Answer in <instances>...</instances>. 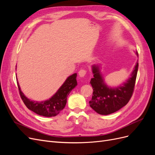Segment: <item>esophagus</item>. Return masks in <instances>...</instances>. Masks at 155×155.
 Returning a JSON list of instances; mask_svg holds the SVG:
<instances>
[{"instance_id": "obj_1", "label": "esophagus", "mask_w": 155, "mask_h": 155, "mask_svg": "<svg viewBox=\"0 0 155 155\" xmlns=\"http://www.w3.org/2000/svg\"><path fill=\"white\" fill-rule=\"evenodd\" d=\"M86 74H87V71H86V70H84V69H81V70H79V77L83 78L84 76H85Z\"/></svg>"}]
</instances>
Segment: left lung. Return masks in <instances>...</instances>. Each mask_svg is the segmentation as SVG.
<instances>
[{
  "instance_id": "left-lung-1",
  "label": "left lung",
  "mask_w": 155,
  "mask_h": 155,
  "mask_svg": "<svg viewBox=\"0 0 155 155\" xmlns=\"http://www.w3.org/2000/svg\"><path fill=\"white\" fill-rule=\"evenodd\" d=\"M136 54L138 57L137 51ZM138 63H136L130 77L119 86H108L100 70V65L94 64L92 70L94 78L91 84L93 88L92 100L89 101L92 109L101 115H108L124 107L132 96L137 79Z\"/></svg>"
}]
</instances>
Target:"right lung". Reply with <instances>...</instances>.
Returning <instances> with one entry per match:
<instances>
[{"instance_id":"add662e5","label":"right lung","mask_w":155,"mask_h":155,"mask_svg":"<svg viewBox=\"0 0 155 155\" xmlns=\"http://www.w3.org/2000/svg\"><path fill=\"white\" fill-rule=\"evenodd\" d=\"M76 77V73L68 76L52 96L47 100L42 101H33L28 99L21 91L18 81L17 83L21 97L28 109L40 116L52 117L57 116L66 105L68 96L72 89L78 85Z\"/></svg>"}]
</instances>
